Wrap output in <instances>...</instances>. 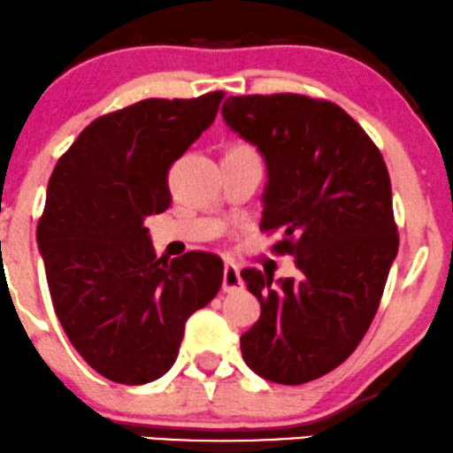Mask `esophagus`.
Returning a JSON list of instances; mask_svg holds the SVG:
<instances>
[{
    "label": "esophagus",
    "mask_w": 453,
    "mask_h": 453,
    "mask_svg": "<svg viewBox=\"0 0 453 453\" xmlns=\"http://www.w3.org/2000/svg\"><path fill=\"white\" fill-rule=\"evenodd\" d=\"M244 286L242 278H240V272L238 267L234 265V263H227L226 267H223V293H234V290H240Z\"/></svg>",
    "instance_id": "1"
}]
</instances>
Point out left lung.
Wrapping results in <instances>:
<instances>
[{
    "label": "left lung",
    "mask_w": 453,
    "mask_h": 453,
    "mask_svg": "<svg viewBox=\"0 0 453 453\" xmlns=\"http://www.w3.org/2000/svg\"><path fill=\"white\" fill-rule=\"evenodd\" d=\"M234 134L267 167L263 230L299 278L242 269L261 318L240 336L246 365L278 385L328 374L355 351L380 305L399 249L391 180L368 134L341 106L299 94L230 96Z\"/></svg>",
    "instance_id": "1"
}]
</instances>
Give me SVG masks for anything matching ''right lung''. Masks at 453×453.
Masks as SVG:
<instances>
[{
    "label": "right lung",
    "mask_w": 453,
    "mask_h": 453,
    "mask_svg": "<svg viewBox=\"0 0 453 453\" xmlns=\"http://www.w3.org/2000/svg\"><path fill=\"white\" fill-rule=\"evenodd\" d=\"M223 91L104 114L62 154L37 226L56 316L96 372L146 385L173 365L186 319L213 301L219 257L157 259L144 219L169 209V167L215 121Z\"/></svg>",
    "instance_id": "obj_1"
}]
</instances>
